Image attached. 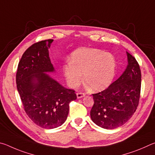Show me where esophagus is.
<instances>
[{
  "label": "esophagus",
  "mask_w": 155,
  "mask_h": 155,
  "mask_svg": "<svg viewBox=\"0 0 155 155\" xmlns=\"http://www.w3.org/2000/svg\"><path fill=\"white\" fill-rule=\"evenodd\" d=\"M85 96V94L84 93H81V92H78L77 93V98H83Z\"/></svg>",
  "instance_id": "obj_1"
}]
</instances>
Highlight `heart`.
Listing matches in <instances>:
<instances>
[{
    "mask_svg": "<svg viewBox=\"0 0 155 155\" xmlns=\"http://www.w3.org/2000/svg\"><path fill=\"white\" fill-rule=\"evenodd\" d=\"M115 62L111 54L94 48H80L73 52L70 61L63 66V72L70 87L83 81L92 91L108 87L114 77ZM83 76H82V74Z\"/></svg>",
    "mask_w": 155,
    "mask_h": 155,
    "instance_id": "obj_1",
    "label": "heart"
}]
</instances>
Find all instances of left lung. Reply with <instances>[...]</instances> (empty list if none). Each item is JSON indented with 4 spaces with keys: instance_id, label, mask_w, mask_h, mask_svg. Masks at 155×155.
Returning a JSON list of instances; mask_svg holds the SVG:
<instances>
[{
    "instance_id": "obj_1",
    "label": "left lung",
    "mask_w": 155,
    "mask_h": 155,
    "mask_svg": "<svg viewBox=\"0 0 155 155\" xmlns=\"http://www.w3.org/2000/svg\"><path fill=\"white\" fill-rule=\"evenodd\" d=\"M128 65L123 74L101 92L92 94L94 105L90 115L98 127L114 129L124 124L139 104L141 74L134 57L127 52Z\"/></svg>"
}]
</instances>
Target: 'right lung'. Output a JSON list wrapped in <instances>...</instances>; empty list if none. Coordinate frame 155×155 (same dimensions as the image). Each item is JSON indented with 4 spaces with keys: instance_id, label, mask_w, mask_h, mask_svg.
Masks as SVG:
<instances>
[{
    "instance_id": "obj_1",
    "label": "right lung",
    "mask_w": 155,
    "mask_h": 155,
    "mask_svg": "<svg viewBox=\"0 0 155 155\" xmlns=\"http://www.w3.org/2000/svg\"><path fill=\"white\" fill-rule=\"evenodd\" d=\"M53 40L35 43L27 49L16 73L18 93L26 114L39 127L47 129L62 125L75 91L65 88L46 72L54 71L48 48Z\"/></svg>"
}]
</instances>
